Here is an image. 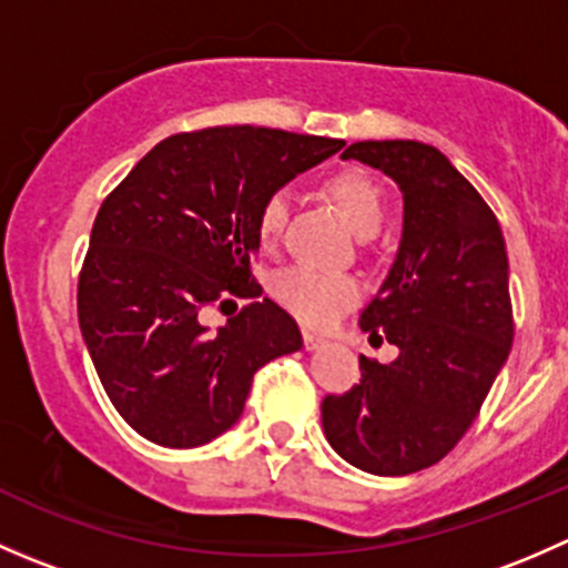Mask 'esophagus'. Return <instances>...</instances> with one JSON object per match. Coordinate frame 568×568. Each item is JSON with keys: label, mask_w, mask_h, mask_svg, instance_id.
I'll return each mask as SVG.
<instances>
[{"label": "esophagus", "mask_w": 568, "mask_h": 568, "mask_svg": "<svg viewBox=\"0 0 568 568\" xmlns=\"http://www.w3.org/2000/svg\"><path fill=\"white\" fill-rule=\"evenodd\" d=\"M302 341H305V348H307V352H316V348H321V346H324V337H318V335H313V332H302Z\"/></svg>", "instance_id": "34e87169"}]
</instances>
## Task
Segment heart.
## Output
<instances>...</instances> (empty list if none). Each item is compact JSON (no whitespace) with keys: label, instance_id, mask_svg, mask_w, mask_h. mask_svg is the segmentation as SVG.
<instances>
[{"label":"heart","instance_id":"obj_1","mask_svg":"<svg viewBox=\"0 0 568 568\" xmlns=\"http://www.w3.org/2000/svg\"><path fill=\"white\" fill-rule=\"evenodd\" d=\"M326 194L335 200L357 236H374L385 222V192L363 170L332 175L326 181ZM285 214H288L285 194L277 192L263 203L261 216H257V236L263 244H272L280 236ZM272 294L285 311H291L305 324L326 326L359 300V283L346 272H324V268L296 263L274 274Z\"/></svg>","mask_w":568,"mask_h":568}]
</instances>
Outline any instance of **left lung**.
I'll return each mask as SVG.
<instances>
[{"label": "left lung", "instance_id": "8db88e82", "mask_svg": "<svg viewBox=\"0 0 568 568\" xmlns=\"http://www.w3.org/2000/svg\"><path fill=\"white\" fill-rule=\"evenodd\" d=\"M341 159L382 170L404 194V231L379 294L359 316L398 346L390 365L359 357L363 379L321 404L337 456L371 475H409L454 450L514 343L500 222L434 145L354 142Z\"/></svg>", "mask_w": 568, "mask_h": 568}]
</instances>
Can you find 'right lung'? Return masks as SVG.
I'll use <instances>...</instances> for the list:
<instances>
[{"instance_id": "1", "label": "right lung", "mask_w": 568, "mask_h": 568, "mask_svg": "<svg viewBox=\"0 0 568 568\" xmlns=\"http://www.w3.org/2000/svg\"><path fill=\"white\" fill-rule=\"evenodd\" d=\"M346 145L255 125L159 142L101 205L79 277V326L125 423L164 448H197L242 417L252 376L300 352L272 300L209 333L205 306L263 294L250 272L263 203Z\"/></svg>"}]
</instances>
